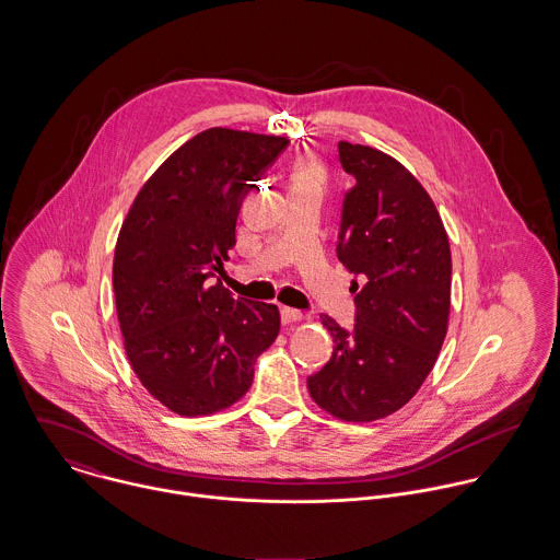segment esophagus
Instances as JSON below:
<instances>
[{
	"label": "esophagus",
	"instance_id": "obj_1",
	"mask_svg": "<svg viewBox=\"0 0 560 560\" xmlns=\"http://www.w3.org/2000/svg\"><path fill=\"white\" fill-rule=\"evenodd\" d=\"M280 317H282L284 325H291V323H300V320L306 319L304 313L293 311V308H282V311H280Z\"/></svg>",
	"mask_w": 560,
	"mask_h": 560
}]
</instances>
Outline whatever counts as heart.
<instances>
[{"label":"heart","mask_w":560,"mask_h":560,"mask_svg":"<svg viewBox=\"0 0 560 560\" xmlns=\"http://www.w3.org/2000/svg\"><path fill=\"white\" fill-rule=\"evenodd\" d=\"M295 180H315L319 183V170L313 163H304L295 172Z\"/></svg>","instance_id":"obj_1"}]
</instances>
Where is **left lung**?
<instances>
[{"label": "left lung", "instance_id": "left-lung-1", "mask_svg": "<svg viewBox=\"0 0 560 560\" xmlns=\"http://www.w3.org/2000/svg\"><path fill=\"white\" fill-rule=\"evenodd\" d=\"M338 155L355 178L336 245L360 278L351 282L355 325L323 315L336 347L308 393L340 420L371 422L400 409L431 373L448 327L453 262L442 218L405 165L349 142Z\"/></svg>", "mask_w": 560, "mask_h": 560}]
</instances>
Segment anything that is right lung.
Returning a JSON list of instances; mask_svg holds the SVG:
<instances>
[{"mask_svg": "<svg viewBox=\"0 0 560 560\" xmlns=\"http://www.w3.org/2000/svg\"><path fill=\"white\" fill-rule=\"evenodd\" d=\"M287 138L207 129L161 163L136 196L114 252L127 358L178 416H207L249 390L256 358L280 331L273 304L235 300L222 282L241 202Z\"/></svg>", "mask_w": 560, "mask_h": 560, "instance_id": "add662e5", "label": "right lung"}]
</instances>
